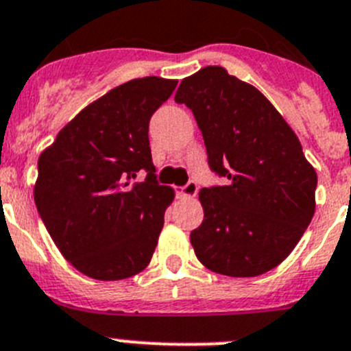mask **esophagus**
<instances>
[{
    "mask_svg": "<svg viewBox=\"0 0 351 351\" xmlns=\"http://www.w3.org/2000/svg\"><path fill=\"white\" fill-rule=\"evenodd\" d=\"M196 193H198V182L196 181H189L188 184L181 186L178 189V195L181 198H193V196H196Z\"/></svg>",
    "mask_w": 351,
    "mask_h": 351,
    "instance_id": "34e87169",
    "label": "esophagus"
}]
</instances>
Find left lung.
Masks as SVG:
<instances>
[{"label": "left lung", "mask_w": 351, "mask_h": 351, "mask_svg": "<svg viewBox=\"0 0 351 351\" xmlns=\"http://www.w3.org/2000/svg\"><path fill=\"white\" fill-rule=\"evenodd\" d=\"M176 101L195 115L210 170L226 186L199 191L203 222L191 231L199 262L231 278L278 267L315 212V169L281 113L256 88L205 66L182 79Z\"/></svg>", "instance_id": "8db88e82"}]
</instances>
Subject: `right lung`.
<instances>
[{"instance_id":"obj_1","label":"right lung","mask_w":351,"mask_h":351,"mask_svg":"<svg viewBox=\"0 0 351 351\" xmlns=\"http://www.w3.org/2000/svg\"><path fill=\"white\" fill-rule=\"evenodd\" d=\"M178 81L132 79L86 106L41 153L34 202L79 272L120 281L146 269L173 189L160 186L148 128ZM141 169L145 182H136Z\"/></svg>"}]
</instances>
